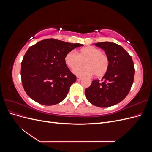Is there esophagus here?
I'll list each match as a JSON object with an SVG mask.
<instances>
[{
  "label": "esophagus",
  "instance_id": "34e87169",
  "mask_svg": "<svg viewBox=\"0 0 152 152\" xmlns=\"http://www.w3.org/2000/svg\"><path fill=\"white\" fill-rule=\"evenodd\" d=\"M81 79H82V77H77V80L79 81V80H80Z\"/></svg>",
  "mask_w": 152,
  "mask_h": 152
}]
</instances>
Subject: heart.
Listing matches in <instances>:
<instances>
[{
	"label": "heart",
	"instance_id": "heart-1",
	"mask_svg": "<svg viewBox=\"0 0 152 152\" xmlns=\"http://www.w3.org/2000/svg\"><path fill=\"white\" fill-rule=\"evenodd\" d=\"M85 61L86 66L77 69ZM66 65L71 68L76 75L91 76L94 74L96 77H103L107 72L110 61L107 55L103 53L102 49L94 46H87L81 49L79 53L71 50L65 56Z\"/></svg>",
	"mask_w": 152,
	"mask_h": 152
}]
</instances>
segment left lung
Here are the masks:
<instances>
[{"instance_id":"1","label":"left lung","mask_w":152,"mask_h":152,"mask_svg":"<svg viewBox=\"0 0 152 152\" xmlns=\"http://www.w3.org/2000/svg\"><path fill=\"white\" fill-rule=\"evenodd\" d=\"M95 45L104 50L110 65L102 82L93 80L85 94L91 104L109 107L122 102L129 93L134 77V63L126 50L115 43L103 42Z\"/></svg>"}]
</instances>
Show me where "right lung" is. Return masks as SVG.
<instances>
[{
  "mask_svg": "<svg viewBox=\"0 0 152 152\" xmlns=\"http://www.w3.org/2000/svg\"><path fill=\"white\" fill-rule=\"evenodd\" d=\"M82 45L49 39L31 46L25 54L21 68L22 85L27 95L43 105L62 102L77 79L66 66L65 56Z\"/></svg>",
  "mask_w": 152,
  "mask_h": 152,
  "instance_id": "1",
  "label": "right lung"
}]
</instances>
